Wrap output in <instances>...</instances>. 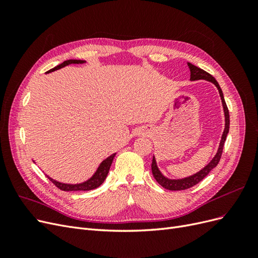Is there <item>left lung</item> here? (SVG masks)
<instances>
[{
	"label": "left lung",
	"mask_w": 258,
	"mask_h": 258,
	"mask_svg": "<svg viewBox=\"0 0 258 258\" xmlns=\"http://www.w3.org/2000/svg\"><path fill=\"white\" fill-rule=\"evenodd\" d=\"M189 70H190V80L191 81H198V80H206L209 81L211 83H213L218 91H220V96L222 99V103H223V107H224V112H225V129L223 132V136H222V140H221V143H220V147H218V151L215 155V157L211 160V162L209 163L208 166H206L204 169L201 171H199L198 173L194 174L189 177H186V178H182V179H169L167 177L163 176L160 171L157 168V165H156V160L155 157H153V161H152V172L154 177L156 178V181H157L163 188L169 189V190H184V189H188L190 187L195 186L196 184H198L200 181H202L208 174L209 172L212 169H214L217 165L218 162L221 160L222 157V154H223V148H224V144L226 141V138H227L228 135V131H229V111H228V107L226 105L225 102V99L223 96V91L220 87V85L216 82V80L214 77L209 74L208 72H206L205 70H202L196 66H194L191 63H188Z\"/></svg>",
	"instance_id": "1"
}]
</instances>
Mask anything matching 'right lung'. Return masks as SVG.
<instances>
[{
	"label": "right lung",
	"instance_id": "obj_1",
	"mask_svg": "<svg viewBox=\"0 0 258 258\" xmlns=\"http://www.w3.org/2000/svg\"><path fill=\"white\" fill-rule=\"evenodd\" d=\"M72 63L83 64V63H85V61H83V60H67V61L63 62V63H61V64H59L57 67H54L53 69L49 70L48 73L52 72V71H56V70H59L61 68H63V67L69 66V64H72ZM115 155L116 154L111 155L110 157H107L104 161H102V163H101L100 167L98 168L97 172L93 174V176L90 179H88V181L85 182V183L75 184V185L63 184V183H60V182L54 181V179L50 178L49 176H47V177L54 184V186H57L59 189L64 190V191H77V190H91V189H95V188H97V187H99L101 184L104 182V179L107 176L108 170H110V168H111V165H112Z\"/></svg>",
	"mask_w": 258,
	"mask_h": 258
}]
</instances>
